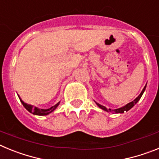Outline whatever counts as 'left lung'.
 <instances>
[{
  "mask_svg": "<svg viewBox=\"0 0 159 159\" xmlns=\"http://www.w3.org/2000/svg\"><path fill=\"white\" fill-rule=\"evenodd\" d=\"M146 87H147V85H146L145 87H144V88L143 89V91H142V92L140 93V95H139V96L136 98L135 99H134V100L132 101V102H129V103H127V105H125V106L122 107L120 108H118V109H115V110H111V109H107V108L106 107L104 106H102V105L99 104V103H98V102H95V103H96L97 105H98V107H100L101 109H102L103 111H106L107 112H112V113H124L125 111H128L130 109H131L134 106V105L137 103L138 102H139V100L140 99V98L142 97V95H143V92H145V90H146Z\"/></svg>",
  "mask_w": 159,
  "mask_h": 159,
  "instance_id": "1",
  "label": "left lung"
}]
</instances>
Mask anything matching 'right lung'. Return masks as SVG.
I'll return each mask as SVG.
<instances>
[{
    "mask_svg": "<svg viewBox=\"0 0 159 159\" xmlns=\"http://www.w3.org/2000/svg\"><path fill=\"white\" fill-rule=\"evenodd\" d=\"M18 97H19L21 103L23 104V106L26 108V110H28L30 113H32L33 115H36V116H47L48 114L52 113V112L58 107V105L60 104V102H59L58 103H57L56 105L52 106V107L48 108V109H40V108H37L36 107H33L32 105L25 103V102L20 99V97L19 95H18Z\"/></svg>",
    "mask_w": 159,
    "mask_h": 159,
    "instance_id": "1",
    "label": "right lung"
}]
</instances>
